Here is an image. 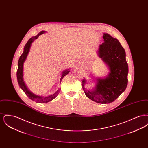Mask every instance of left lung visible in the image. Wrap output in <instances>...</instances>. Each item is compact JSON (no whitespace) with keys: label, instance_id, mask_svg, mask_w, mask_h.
<instances>
[{"label":"left lung","instance_id":"left-lung-1","mask_svg":"<svg viewBox=\"0 0 148 148\" xmlns=\"http://www.w3.org/2000/svg\"><path fill=\"white\" fill-rule=\"evenodd\" d=\"M104 42L99 47L98 56L107 65L109 73L104 78H97L93 90H86V80L82 82L85 94L92 101L109 104L118 98L125 91L127 85L128 65L125 50L117 39L104 33Z\"/></svg>","mask_w":148,"mask_h":148}]
</instances>
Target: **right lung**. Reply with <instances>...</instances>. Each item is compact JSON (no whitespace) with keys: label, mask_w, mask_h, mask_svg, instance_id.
<instances>
[{"label":"right lung","mask_w":148,"mask_h":148,"mask_svg":"<svg viewBox=\"0 0 148 148\" xmlns=\"http://www.w3.org/2000/svg\"><path fill=\"white\" fill-rule=\"evenodd\" d=\"M45 32H46L44 31V30L41 31L40 32H39L38 33V35H36L35 36L32 37L29 40L27 43L25 44V45L24 46V48L23 53L20 56L19 61H18V70H17V72H16L17 80H18V84L19 85L20 88L25 93V94L29 98L33 100V101H35L36 103H48L50 101L53 100L55 98H56L58 94L59 93V92L60 91V88H59L58 90L55 93H54L53 94L47 96V97L38 96V95H36L34 94H33L30 90H29L28 88L27 87L26 85L24 82V79H23V64H24V62L25 61V60L27 59V57L28 56L29 52L30 51V48L32 43L34 41V40L36 39L39 37V35H42ZM70 71H71L69 69H67V70H65V71H63L62 74V77H61L60 80V83H61L63 78L66 75H67L70 72Z\"/></svg>","instance_id":"obj_1"}]
</instances>
